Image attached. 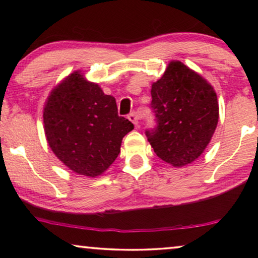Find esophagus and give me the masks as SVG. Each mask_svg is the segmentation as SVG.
Wrapping results in <instances>:
<instances>
[{"label":"esophagus","instance_id":"34e87169","mask_svg":"<svg viewBox=\"0 0 258 258\" xmlns=\"http://www.w3.org/2000/svg\"><path fill=\"white\" fill-rule=\"evenodd\" d=\"M128 118H129V121H132L134 124L135 125H137L139 124V119H140V115L137 114L136 111H133V112H130V114L128 115Z\"/></svg>","mask_w":258,"mask_h":258}]
</instances>
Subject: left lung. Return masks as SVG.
Masks as SVG:
<instances>
[{"mask_svg":"<svg viewBox=\"0 0 258 258\" xmlns=\"http://www.w3.org/2000/svg\"><path fill=\"white\" fill-rule=\"evenodd\" d=\"M156 125L146 130L154 151L174 167L191 163L206 149L218 122L213 87L183 63L170 62L151 87Z\"/></svg>","mask_w":258,"mask_h":258,"instance_id":"obj_1","label":"left lung"}]
</instances>
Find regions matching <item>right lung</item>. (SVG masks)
<instances>
[{
  "label": "right lung",
  "instance_id": "add662e5",
  "mask_svg": "<svg viewBox=\"0 0 258 258\" xmlns=\"http://www.w3.org/2000/svg\"><path fill=\"white\" fill-rule=\"evenodd\" d=\"M44 132L54 154L80 175H101L119 154L134 129L118 116L114 96L74 73L51 91L43 112Z\"/></svg>",
  "mask_w": 258,
  "mask_h": 258
}]
</instances>
